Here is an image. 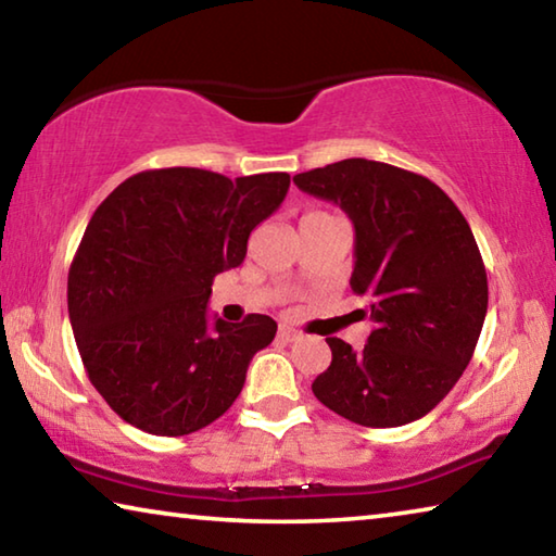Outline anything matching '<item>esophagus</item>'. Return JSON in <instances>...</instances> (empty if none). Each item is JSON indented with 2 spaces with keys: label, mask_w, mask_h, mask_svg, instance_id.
I'll return each mask as SVG.
<instances>
[{
  "label": "esophagus",
  "mask_w": 556,
  "mask_h": 556,
  "mask_svg": "<svg viewBox=\"0 0 556 556\" xmlns=\"http://www.w3.org/2000/svg\"><path fill=\"white\" fill-rule=\"evenodd\" d=\"M301 333L296 331L294 326H289V324H279V338H285V341H296Z\"/></svg>",
  "instance_id": "34e87169"
}]
</instances>
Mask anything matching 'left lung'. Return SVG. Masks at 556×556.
Wrapping results in <instances>:
<instances>
[{"label":"left lung","instance_id":"left-lung-1","mask_svg":"<svg viewBox=\"0 0 556 556\" xmlns=\"http://www.w3.org/2000/svg\"><path fill=\"white\" fill-rule=\"evenodd\" d=\"M355 228L351 287L370 301L363 351L326 338L331 365L312 390L363 427H402L446 397L473 357L488 312V277L464 213L427 176L370 159L296 174Z\"/></svg>","mask_w":556,"mask_h":556}]
</instances>
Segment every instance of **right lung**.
<instances>
[{"mask_svg": "<svg viewBox=\"0 0 556 556\" xmlns=\"http://www.w3.org/2000/svg\"><path fill=\"white\" fill-rule=\"evenodd\" d=\"M289 191V174L230 181L205 168L129 176L98 205L68 271V316L88 378L127 425L184 437L230 409L275 318L208 321L215 275Z\"/></svg>", "mask_w": 556, "mask_h": 556, "instance_id": "1", "label": "right lung"}]
</instances>
